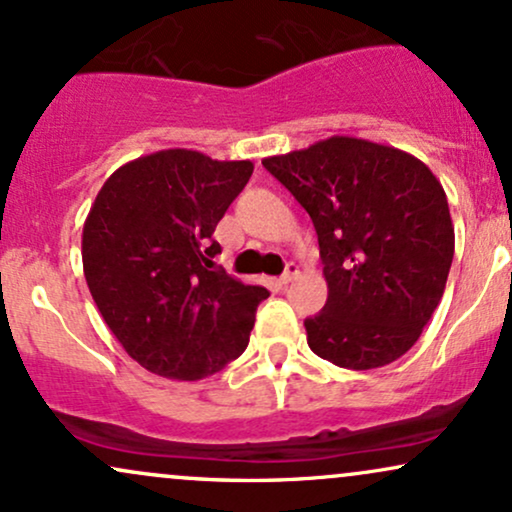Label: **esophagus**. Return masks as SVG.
<instances>
[{
  "label": "esophagus",
  "mask_w": 512,
  "mask_h": 512,
  "mask_svg": "<svg viewBox=\"0 0 512 512\" xmlns=\"http://www.w3.org/2000/svg\"><path fill=\"white\" fill-rule=\"evenodd\" d=\"M298 274H300V269H298V264H293V262H288L286 264V272L281 274V283H291V281H295L298 279Z\"/></svg>",
  "instance_id": "34e87169"
}]
</instances>
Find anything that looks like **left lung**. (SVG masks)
Returning <instances> with one entry per match:
<instances>
[{"instance_id":"left-lung-1","label":"left lung","mask_w":512,"mask_h":512,"mask_svg":"<svg viewBox=\"0 0 512 512\" xmlns=\"http://www.w3.org/2000/svg\"><path fill=\"white\" fill-rule=\"evenodd\" d=\"M315 224L324 310L305 319L307 346L346 369H374L415 346L434 315L455 233L429 166L396 147L334 135L262 159Z\"/></svg>"}]
</instances>
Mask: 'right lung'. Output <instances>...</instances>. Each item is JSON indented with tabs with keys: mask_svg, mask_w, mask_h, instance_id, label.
Segmentation results:
<instances>
[{
	"mask_svg": "<svg viewBox=\"0 0 512 512\" xmlns=\"http://www.w3.org/2000/svg\"><path fill=\"white\" fill-rule=\"evenodd\" d=\"M252 162L162 150L119 166L83 226V272L97 310L138 365L197 381L248 348L267 288L214 267L212 238Z\"/></svg>",
	"mask_w": 512,
	"mask_h": 512,
	"instance_id": "1",
	"label": "right lung"
}]
</instances>
